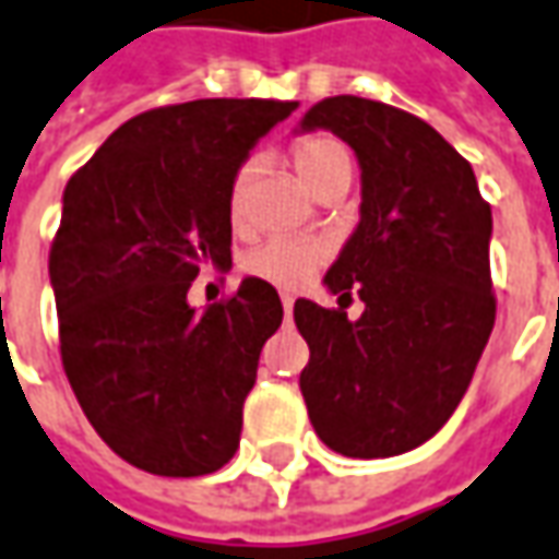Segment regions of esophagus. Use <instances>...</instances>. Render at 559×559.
Returning a JSON list of instances; mask_svg holds the SVG:
<instances>
[{
	"label": "esophagus",
	"mask_w": 559,
	"mask_h": 559,
	"mask_svg": "<svg viewBox=\"0 0 559 559\" xmlns=\"http://www.w3.org/2000/svg\"><path fill=\"white\" fill-rule=\"evenodd\" d=\"M281 306H284V316L290 318V312H294V297L290 294H281Z\"/></svg>",
	"instance_id": "esophagus-1"
}]
</instances>
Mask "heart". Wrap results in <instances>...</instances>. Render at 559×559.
<instances>
[{"mask_svg":"<svg viewBox=\"0 0 559 559\" xmlns=\"http://www.w3.org/2000/svg\"><path fill=\"white\" fill-rule=\"evenodd\" d=\"M294 166H297L302 185L316 194L318 188L337 176H353V157L331 135H309L294 145ZM247 179L250 166H241L228 188V216L238 225L243 216V198H247ZM324 260V250L318 243L287 241V238H272V241L253 247L243 257V269L253 278L278 284V287H294L299 281L312 275L318 262Z\"/></svg>","mask_w":559,"mask_h":559,"instance_id":"b5f03b06","label":"heart"}]
</instances>
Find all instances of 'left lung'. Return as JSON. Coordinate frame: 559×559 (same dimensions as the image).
Returning <instances> with one entry per match:
<instances>
[{
    "mask_svg": "<svg viewBox=\"0 0 559 559\" xmlns=\"http://www.w3.org/2000/svg\"><path fill=\"white\" fill-rule=\"evenodd\" d=\"M328 129L356 151L358 225L324 275L365 312L297 299L309 343L299 390L318 439L346 457H393L442 430L495 324L491 206L471 164L433 126L393 105L334 95L297 132Z\"/></svg>",
    "mask_w": 559,
    "mask_h": 559,
    "instance_id": "1",
    "label": "left lung"
}]
</instances>
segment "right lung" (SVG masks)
<instances>
[{
    "instance_id": "obj_1",
    "label": "right lung",
    "mask_w": 559,
    "mask_h": 559,
    "mask_svg": "<svg viewBox=\"0 0 559 559\" xmlns=\"http://www.w3.org/2000/svg\"><path fill=\"white\" fill-rule=\"evenodd\" d=\"M297 102L198 98L126 120L64 188L49 253L61 361L95 433L132 467L203 476L241 442L278 290L243 278L198 312V272L231 265L228 188Z\"/></svg>"
}]
</instances>
